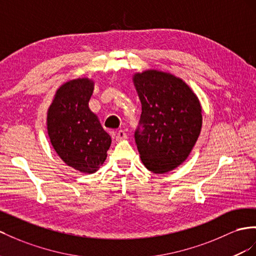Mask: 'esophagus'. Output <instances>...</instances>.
Wrapping results in <instances>:
<instances>
[{
    "instance_id": "34e87169",
    "label": "esophagus",
    "mask_w": 256,
    "mask_h": 256,
    "mask_svg": "<svg viewBox=\"0 0 256 256\" xmlns=\"http://www.w3.org/2000/svg\"><path fill=\"white\" fill-rule=\"evenodd\" d=\"M128 140V134L126 133V130H118L116 134V142H121V140Z\"/></svg>"
}]
</instances>
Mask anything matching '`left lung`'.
<instances>
[{
    "label": "left lung",
    "instance_id": "1",
    "mask_svg": "<svg viewBox=\"0 0 256 256\" xmlns=\"http://www.w3.org/2000/svg\"><path fill=\"white\" fill-rule=\"evenodd\" d=\"M133 82L142 102L135 142L142 162L150 172L164 174L190 154L202 128L199 98L180 78L148 69Z\"/></svg>",
    "mask_w": 256,
    "mask_h": 256
}]
</instances>
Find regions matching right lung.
<instances>
[{
  "mask_svg": "<svg viewBox=\"0 0 256 256\" xmlns=\"http://www.w3.org/2000/svg\"><path fill=\"white\" fill-rule=\"evenodd\" d=\"M94 81L78 78L58 88L48 110V134L56 154L68 166L92 174L107 158L111 137L88 107Z\"/></svg>",
  "mask_w": 256,
  "mask_h": 256,
  "instance_id": "right-lung-1",
  "label": "right lung"
}]
</instances>
